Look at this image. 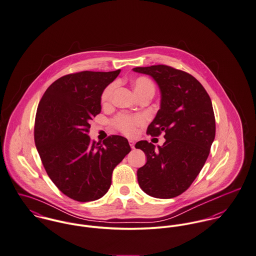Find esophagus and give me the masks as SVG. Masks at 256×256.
Here are the masks:
<instances>
[{
	"label": "esophagus",
	"instance_id": "1",
	"mask_svg": "<svg viewBox=\"0 0 256 256\" xmlns=\"http://www.w3.org/2000/svg\"><path fill=\"white\" fill-rule=\"evenodd\" d=\"M128 142H130V147L134 149V142L132 140H128Z\"/></svg>",
	"mask_w": 256,
	"mask_h": 256
}]
</instances>
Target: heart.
<instances>
[{
  "instance_id": "obj_1",
  "label": "heart",
  "mask_w": 256,
  "mask_h": 256,
  "mask_svg": "<svg viewBox=\"0 0 256 256\" xmlns=\"http://www.w3.org/2000/svg\"><path fill=\"white\" fill-rule=\"evenodd\" d=\"M132 86L136 94H140L143 91L146 90H154L153 82L144 76H140L136 78L132 82ZM114 84H111L107 86L101 95V101L103 104H107L112 100L113 92H114ZM145 122V118L143 116H128V114H118L116 116L113 120L116 128L122 132L124 134L132 136L136 134V128L142 126Z\"/></svg>"
}]
</instances>
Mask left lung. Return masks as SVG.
Wrapping results in <instances>:
<instances>
[{"label": "left lung", "instance_id": "left-lung-1", "mask_svg": "<svg viewBox=\"0 0 256 256\" xmlns=\"http://www.w3.org/2000/svg\"><path fill=\"white\" fill-rule=\"evenodd\" d=\"M150 76L161 92L160 109L147 134L165 132L166 142L155 147L140 140L136 148L147 157L138 170L142 190L156 198H172L186 192L203 168L215 138V116L211 99L192 74L165 64L134 68Z\"/></svg>", "mask_w": 256, "mask_h": 256}]
</instances>
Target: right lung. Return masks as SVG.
I'll use <instances>...</instances> for the list:
<instances>
[{
  "instance_id": "obj_1",
  "label": "right lung",
  "mask_w": 256,
  "mask_h": 256,
  "mask_svg": "<svg viewBox=\"0 0 256 256\" xmlns=\"http://www.w3.org/2000/svg\"><path fill=\"white\" fill-rule=\"evenodd\" d=\"M120 72H80L60 78L42 96L35 118L34 140L49 178L70 198H101L112 172L130 151L126 138L112 136L103 143L88 136L101 112V95Z\"/></svg>"
}]
</instances>
